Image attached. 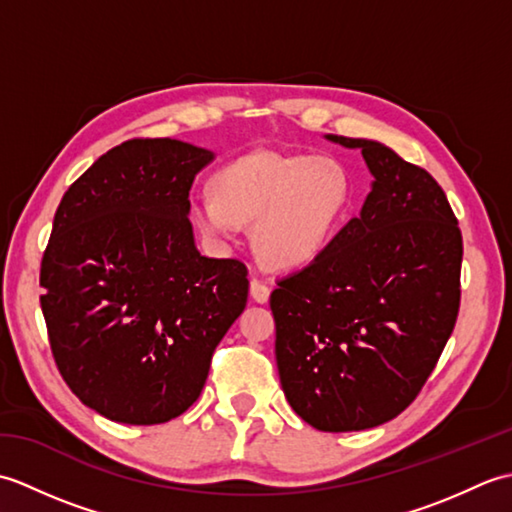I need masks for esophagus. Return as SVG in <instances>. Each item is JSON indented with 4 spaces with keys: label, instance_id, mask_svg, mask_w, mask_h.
I'll use <instances>...</instances> for the list:
<instances>
[{
    "label": "esophagus",
    "instance_id": "34e87169",
    "mask_svg": "<svg viewBox=\"0 0 512 512\" xmlns=\"http://www.w3.org/2000/svg\"><path fill=\"white\" fill-rule=\"evenodd\" d=\"M250 297H253L257 303H266L270 297V286L266 281L253 277L250 279Z\"/></svg>",
    "mask_w": 512,
    "mask_h": 512
}]
</instances>
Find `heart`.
<instances>
[{"mask_svg":"<svg viewBox=\"0 0 512 512\" xmlns=\"http://www.w3.org/2000/svg\"><path fill=\"white\" fill-rule=\"evenodd\" d=\"M213 193L195 195L200 231L228 237L253 222V246L270 268H299L317 259L352 206V182L328 156L253 151L215 171Z\"/></svg>","mask_w":512,"mask_h":512,"instance_id":"b5f03b06","label":"heart"}]
</instances>
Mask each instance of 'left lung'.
<instances>
[{"label": "left lung", "instance_id": "1", "mask_svg": "<svg viewBox=\"0 0 512 512\" xmlns=\"http://www.w3.org/2000/svg\"><path fill=\"white\" fill-rule=\"evenodd\" d=\"M374 182L361 215L270 295L290 407L319 431H363L405 411L460 310L462 233L429 171L365 138Z\"/></svg>", "mask_w": 512, "mask_h": 512}]
</instances>
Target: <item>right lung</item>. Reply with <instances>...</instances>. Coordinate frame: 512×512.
Segmentation results:
<instances>
[{
	"instance_id": "right-lung-1",
	"label": "right lung",
	"mask_w": 512,
	"mask_h": 512,
	"mask_svg": "<svg viewBox=\"0 0 512 512\" xmlns=\"http://www.w3.org/2000/svg\"><path fill=\"white\" fill-rule=\"evenodd\" d=\"M213 154L132 138L70 184L39 286L50 350L83 405L125 424L187 411L248 299L239 259L202 257L189 189Z\"/></svg>"
}]
</instances>
